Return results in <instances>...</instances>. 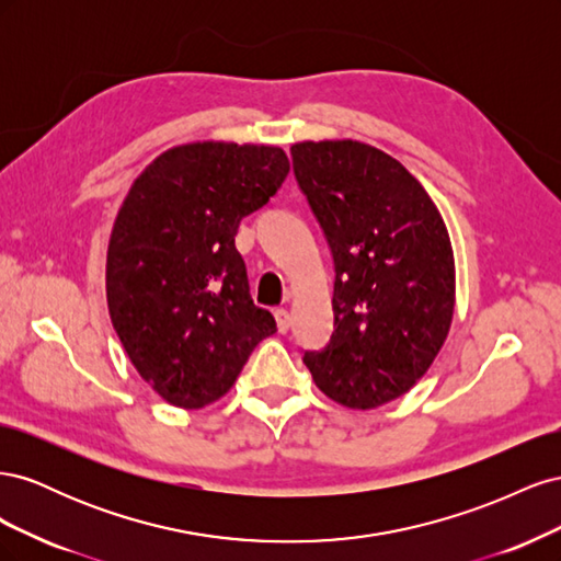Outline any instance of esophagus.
I'll return each mask as SVG.
<instances>
[{
  "mask_svg": "<svg viewBox=\"0 0 561 561\" xmlns=\"http://www.w3.org/2000/svg\"><path fill=\"white\" fill-rule=\"evenodd\" d=\"M274 316H276V325H278L280 334H285L287 330H290V313H287L285 309H276Z\"/></svg>",
  "mask_w": 561,
  "mask_h": 561,
  "instance_id": "obj_1",
  "label": "esophagus"
}]
</instances>
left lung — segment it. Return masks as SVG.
I'll use <instances>...</instances> for the list:
<instances>
[{"label":"left lung","mask_w":561,"mask_h":561,"mask_svg":"<svg viewBox=\"0 0 561 561\" xmlns=\"http://www.w3.org/2000/svg\"><path fill=\"white\" fill-rule=\"evenodd\" d=\"M301 194L334 262V332L304 353L316 386L351 410L404 396L443 348L454 316V252L419 180L355 140L290 149Z\"/></svg>","instance_id":"obj_1"}]
</instances>
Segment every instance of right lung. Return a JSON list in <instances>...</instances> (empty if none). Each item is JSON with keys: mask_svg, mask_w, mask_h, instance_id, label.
Masks as SVG:
<instances>
[{"mask_svg": "<svg viewBox=\"0 0 561 561\" xmlns=\"http://www.w3.org/2000/svg\"><path fill=\"white\" fill-rule=\"evenodd\" d=\"M290 173L280 147L192 142L133 182L107 250V307L130 363L184 410L222 398L276 332L236 250L241 219Z\"/></svg>", "mask_w": 561, "mask_h": 561, "instance_id": "1", "label": "right lung"}]
</instances>
